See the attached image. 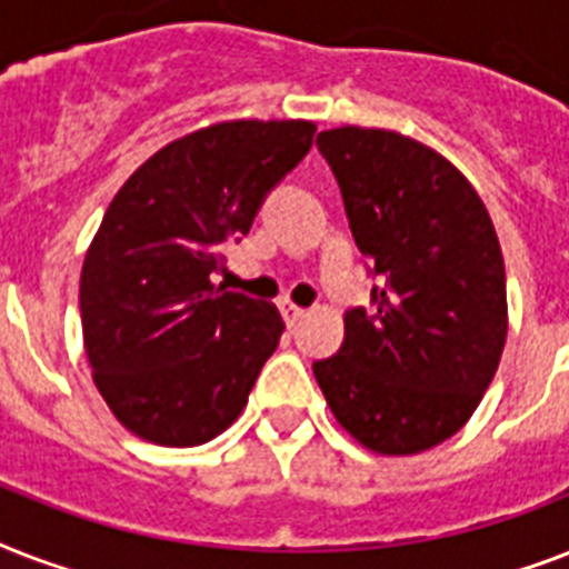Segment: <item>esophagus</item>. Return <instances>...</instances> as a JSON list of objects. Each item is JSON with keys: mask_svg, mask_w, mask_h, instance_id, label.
I'll list each match as a JSON object with an SVG mask.
<instances>
[{"mask_svg": "<svg viewBox=\"0 0 569 569\" xmlns=\"http://www.w3.org/2000/svg\"><path fill=\"white\" fill-rule=\"evenodd\" d=\"M280 312H283V319H286V325H289V328H295L298 321L307 319V310H303V307H298V303H292V301H280Z\"/></svg>", "mask_w": 569, "mask_h": 569, "instance_id": "obj_1", "label": "esophagus"}]
</instances>
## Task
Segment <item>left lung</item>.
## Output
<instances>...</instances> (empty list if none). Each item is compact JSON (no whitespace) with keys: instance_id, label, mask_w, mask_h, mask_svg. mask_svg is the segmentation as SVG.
I'll return each mask as SVG.
<instances>
[{"instance_id":"1","label":"left lung","mask_w":569,"mask_h":569,"mask_svg":"<svg viewBox=\"0 0 569 569\" xmlns=\"http://www.w3.org/2000/svg\"><path fill=\"white\" fill-rule=\"evenodd\" d=\"M316 144L337 173L357 248L387 283L375 289V312H348L339 355L312 375L363 449L419 455L469 422L502 360L499 236L472 182L416 138L337 127Z\"/></svg>"}]
</instances>
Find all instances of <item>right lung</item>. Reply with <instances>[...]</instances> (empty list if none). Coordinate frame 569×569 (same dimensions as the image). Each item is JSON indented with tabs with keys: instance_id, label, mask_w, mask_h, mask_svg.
I'll return each instance as SVG.
<instances>
[{
	"instance_id": "add662e5",
	"label": "right lung",
	"mask_w": 569,
	"mask_h": 569,
	"mask_svg": "<svg viewBox=\"0 0 569 569\" xmlns=\"http://www.w3.org/2000/svg\"><path fill=\"white\" fill-rule=\"evenodd\" d=\"M312 136V120L194 129L150 156L102 214L79 280L84 355L114 419L141 440L200 446L248 405L283 319L212 274Z\"/></svg>"
}]
</instances>
